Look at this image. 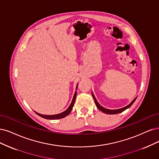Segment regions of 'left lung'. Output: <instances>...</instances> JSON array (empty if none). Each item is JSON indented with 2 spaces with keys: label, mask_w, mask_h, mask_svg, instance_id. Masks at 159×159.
<instances>
[{
  "label": "left lung",
  "mask_w": 159,
  "mask_h": 159,
  "mask_svg": "<svg viewBox=\"0 0 159 159\" xmlns=\"http://www.w3.org/2000/svg\"><path fill=\"white\" fill-rule=\"evenodd\" d=\"M92 93V96H93V99H94V102H95V103H96V105L97 107H98L99 110L102 111V112H103V113H106V114H112V115L117 114V113H120L122 112V111H124L125 110H126V109H128V108H129L130 107H131V105L134 103V102H135V100H136V98H135V99H134V100H133L130 104L128 105L127 106H126V107H122V108L119 109H115V110H111V109H105V108L103 107L102 106H101V105H99V104L98 103V102H97L96 98L94 97V96H93V93Z\"/></svg>",
  "instance_id": "left-lung-1"
}]
</instances>
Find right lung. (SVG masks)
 I'll return each mask as SVG.
<instances>
[{
  "instance_id": "1",
  "label": "right lung",
  "mask_w": 159,
  "mask_h": 159,
  "mask_svg": "<svg viewBox=\"0 0 159 159\" xmlns=\"http://www.w3.org/2000/svg\"><path fill=\"white\" fill-rule=\"evenodd\" d=\"M77 86H76V89H77ZM76 92H75V95H74V97L73 98V100H72V102L71 103H70V105H69V107H68V109L65 111L64 112L61 113H60V114H57V115H41V114H39L37 112H35V113H36L37 115H38L39 116L43 117V118L44 119H50V120H55V119H62V118H64L65 116H67L70 112H71V111L73 109V107L74 105V103H75V99H76Z\"/></svg>"
}]
</instances>
